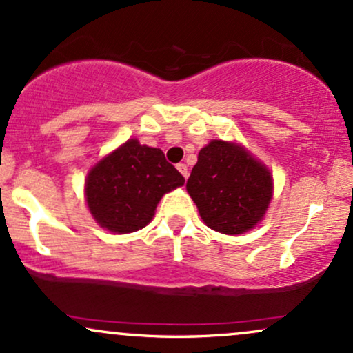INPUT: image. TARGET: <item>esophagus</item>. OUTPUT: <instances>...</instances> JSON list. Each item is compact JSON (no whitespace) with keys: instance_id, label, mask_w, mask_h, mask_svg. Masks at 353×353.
I'll use <instances>...</instances> for the list:
<instances>
[{"instance_id":"1","label":"esophagus","mask_w":353,"mask_h":353,"mask_svg":"<svg viewBox=\"0 0 353 353\" xmlns=\"http://www.w3.org/2000/svg\"><path fill=\"white\" fill-rule=\"evenodd\" d=\"M177 171H179L182 176H184V179H188V176H189V171H188V165L185 164H177Z\"/></svg>"}]
</instances>
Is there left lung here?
<instances>
[{
    "instance_id": "obj_1",
    "label": "left lung",
    "mask_w": 353,
    "mask_h": 353,
    "mask_svg": "<svg viewBox=\"0 0 353 353\" xmlns=\"http://www.w3.org/2000/svg\"><path fill=\"white\" fill-rule=\"evenodd\" d=\"M208 228L239 236L262 221L272 199V176L241 144L214 139L201 149L188 184Z\"/></svg>"
}]
</instances>
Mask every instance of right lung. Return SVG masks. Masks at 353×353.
<instances>
[{"instance_id": "1", "label": "right lung", "mask_w": 353, "mask_h": 353, "mask_svg": "<svg viewBox=\"0 0 353 353\" xmlns=\"http://www.w3.org/2000/svg\"><path fill=\"white\" fill-rule=\"evenodd\" d=\"M181 185L184 177L161 149L129 139L89 171L84 194L101 228L129 234L145 228L161 197Z\"/></svg>"}]
</instances>
